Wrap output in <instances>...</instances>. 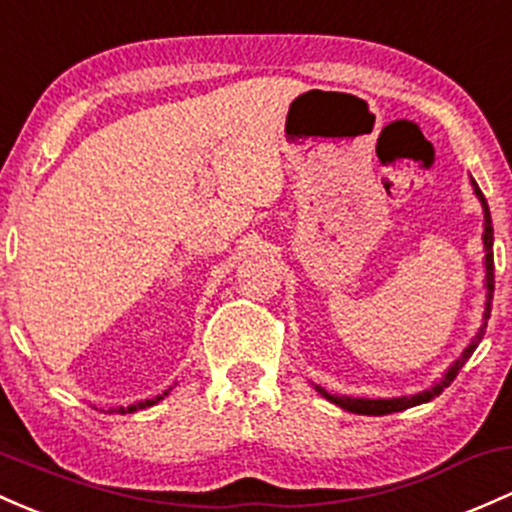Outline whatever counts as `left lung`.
Here are the masks:
<instances>
[{
    "label": "left lung",
    "instance_id": "1",
    "mask_svg": "<svg viewBox=\"0 0 512 512\" xmlns=\"http://www.w3.org/2000/svg\"><path fill=\"white\" fill-rule=\"evenodd\" d=\"M471 187H474V194L479 196L481 201V209H484V250H486V308H484V325L479 328V333H476V338L471 340L469 347H464L462 357L457 359V362L452 364V367L447 369L445 376H442L440 381H437L435 386H430V389L420 391V393H413V396H401V398H350V396H335V393H328L325 389H316L323 393L325 398H328L330 403H335V406H340L342 411H350V413H357V415H386V413H398V411H406V408H413L418 406V403H428L432 401L435 396H440L442 391L447 389L449 384L454 381V376L459 374V369L464 367V362L474 355L476 345H479L481 338H484V330H486V320L491 318V301H493V284H496V279H493V226H491V211H488V204L484 199V194H481L479 184L471 179Z\"/></svg>",
    "mask_w": 512,
    "mask_h": 512
}]
</instances>
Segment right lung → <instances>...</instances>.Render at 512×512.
<instances>
[{
  "label": "right lung",
  "instance_id": "right-lung-1",
  "mask_svg": "<svg viewBox=\"0 0 512 512\" xmlns=\"http://www.w3.org/2000/svg\"><path fill=\"white\" fill-rule=\"evenodd\" d=\"M170 391H165L162 396H155V398H148V401H140L136 406H128V408H114V413H133V411H140V408H148V406H155L157 401H162V398L167 396Z\"/></svg>",
  "mask_w": 512,
  "mask_h": 512
}]
</instances>
